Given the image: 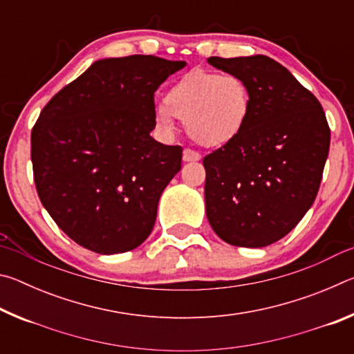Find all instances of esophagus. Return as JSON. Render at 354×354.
Masks as SVG:
<instances>
[{
  "mask_svg": "<svg viewBox=\"0 0 354 354\" xmlns=\"http://www.w3.org/2000/svg\"><path fill=\"white\" fill-rule=\"evenodd\" d=\"M200 159H201L200 153L194 151V149L185 148L184 151H183V160H184V162H195V160H200Z\"/></svg>",
  "mask_w": 354,
  "mask_h": 354,
  "instance_id": "obj_1",
  "label": "esophagus"
}]
</instances>
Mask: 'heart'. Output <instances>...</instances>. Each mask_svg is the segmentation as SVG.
<instances>
[{"mask_svg":"<svg viewBox=\"0 0 354 354\" xmlns=\"http://www.w3.org/2000/svg\"><path fill=\"white\" fill-rule=\"evenodd\" d=\"M251 107V91L241 76L194 68L167 91L156 120L167 131L173 129V118L181 120L192 140L220 148L243 133Z\"/></svg>","mask_w":354,"mask_h":354,"instance_id":"heart-1","label":"heart"}]
</instances>
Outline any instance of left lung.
<instances>
[{
  "label": "left lung",
  "instance_id": "obj_1",
  "mask_svg": "<svg viewBox=\"0 0 354 354\" xmlns=\"http://www.w3.org/2000/svg\"><path fill=\"white\" fill-rule=\"evenodd\" d=\"M251 91V115L234 142L203 159L206 214L226 243L262 248L298 225L319 192L329 151L325 112L273 59L209 57Z\"/></svg>",
  "mask_w": 354,
  "mask_h": 354
}]
</instances>
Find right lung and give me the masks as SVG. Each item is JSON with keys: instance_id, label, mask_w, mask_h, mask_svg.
I'll return each mask as SVG.
<instances>
[{"instance_id": "right-lung-1", "label": "right lung", "mask_w": 354, "mask_h": 354, "mask_svg": "<svg viewBox=\"0 0 354 354\" xmlns=\"http://www.w3.org/2000/svg\"><path fill=\"white\" fill-rule=\"evenodd\" d=\"M184 67L142 55L101 59L40 112L31 133L35 189L81 247L124 253L153 231L160 195L183 160L181 147L149 136L154 92Z\"/></svg>"}]
</instances>
